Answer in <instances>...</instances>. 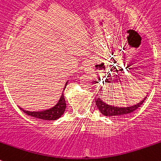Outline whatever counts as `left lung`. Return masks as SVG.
<instances>
[{
	"instance_id": "8db88e82",
	"label": "left lung",
	"mask_w": 161,
	"mask_h": 161,
	"mask_svg": "<svg viewBox=\"0 0 161 161\" xmlns=\"http://www.w3.org/2000/svg\"><path fill=\"white\" fill-rule=\"evenodd\" d=\"M93 83H97L95 81H92ZM147 99V97L141 101L139 102L138 104L135 105V106H131V107H124V108H119V107H114V106H109L107 104H106L105 102L102 101V100H101L100 98H97L96 99V105H97V108L99 109V110L101 111V113L103 115L106 116H113V117H118V116H124L128 115L129 114L132 113V112L135 111V110L138 109L140 106H142L144 102V101Z\"/></svg>"
}]
</instances>
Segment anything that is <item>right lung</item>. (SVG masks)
Segmentation results:
<instances>
[{
	"label": "right lung",
	"instance_id": "add662e5",
	"mask_svg": "<svg viewBox=\"0 0 161 161\" xmlns=\"http://www.w3.org/2000/svg\"><path fill=\"white\" fill-rule=\"evenodd\" d=\"M65 84V87H66ZM64 87V88H65ZM66 108V103H65V99L64 97V94H62L61 97H60V101L58 102L55 106L53 108H51L50 110H44V111H40V112H30L27 111V110H23L22 108H20L22 111H24L26 114L29 116H32L33 118L40 119H45V120H55L61 117V115L64 114V110Z\"/></svg>",
	"mask_w": 161,
	"mask_h": 161
}]
</instances>
